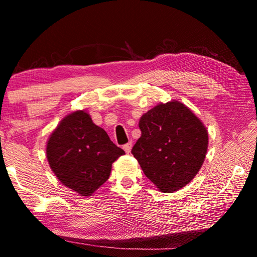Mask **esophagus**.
<instances>
[{"mask_svg":"<svg viewBox=\"0 0 257 257\" xmlns=\"http://www.w3.org/2000/svg\"><path fill=\"white\" fill-rule=\"evenodd\" d=\"M132 147H133V143L132 142H129V143H127V144H124L123 145V150H124L125 153H130V151H132Z\"/></svg>","mask_w":257,"mask_h":257,"instance_id":"obj_1","label":"esophagus"}]
</instances>
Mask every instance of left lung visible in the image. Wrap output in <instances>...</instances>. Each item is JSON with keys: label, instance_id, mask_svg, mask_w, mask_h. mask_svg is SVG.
<instances>
[{"label": "left lung", "instance_id": "1", "mask_svg": "<svg viewBox=\"0 0 257 257\" xmlns=\"http://www.w3.org/2000/svg\"><path fill=\"white\" fill-rule=\"evenodd\" d=\"M139 129L132 153L161 191L175 193L194 179L205 160L208 134L185 104H158L142 115Z\"/></svg>", "mask_w": 257, "mask_h": 257}]
</instances>
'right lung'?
<instances>
[{"label":"right lung","mask_w":257,"mask_h":257,"mask_svg":"<svg viewBox=\"0 0 257 257\" xmlns=\"http://www.w3.org/2000/svg\"><path fill=\"white\" fill-rule=\"evenodd\" d=\"M124 151L86 111L61 120L47 141L46 158L58 179L81 196H90L110 177L112 163Z\"/></svg>","instance_id":"add662e5"}]
</instances>
